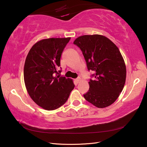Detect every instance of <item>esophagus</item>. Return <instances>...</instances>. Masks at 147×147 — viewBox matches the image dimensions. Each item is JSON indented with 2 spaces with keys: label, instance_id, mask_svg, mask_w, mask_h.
Returning a JSON list of instances; mask_svg holds the SVG:
<instances>
[{
  "label": "esophagus",
  "instance_id": "obj_1",
  "mask_svg": "<svg viewBox=\"0 0 147 147\" xmlns=\"http://www.w3.org/2000/svg\"><path fill=\"white\" fill-rule=\"evenodd\" d=\"M80 80V78H77L75 80V82H76V83H78Z\"/></svg>",
  "mask_w": 147,
  "mask_h": 147
}]
</instances>
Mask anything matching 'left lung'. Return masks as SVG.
Masks as SVG:
<instances>
[{
    "mask_svg": "<svg viewBox=\"0 0 147 147\" xmlns=\"http://www.w3.org/2000/svg\"><path fill=\"white\" fill-rule=\"evenodd\" d=\"M74 44L82 51L88 70L94 72L84 99L98 108L112 104L126 82V65L119 49L110 39L97 34L79 37Z\"/></svg>",
    "mask_w": 147,
    "mask_h": 147,
    "instance_id": "obj_1",
    "label": "left lung"
}]
</instances>
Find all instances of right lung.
<instances>
[{
  "label": "right lung",
  "mask_w": 147,
  "mask_h": 147,
  "mask_svg": "<svg viewBox=\"0 0 147 147\" xmlns=\"http://www.w3.org/2000/svg\"><path fill=\"white\" fill-rule=\"evenodd\" d=\"M70 40V37L42 40L34 44L26 57V88L31 99L45 110H55L64 105L75 87L72 80L60 77L61 55Z\"/></svg>",
  "instance_id": "add662e5"
}]
</instances>
